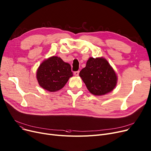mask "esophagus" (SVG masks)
<instances>
[{"label": "esophagus", "instance_id": "obj_1", "mask_svg": "<svg viewBox=\"0 0 151 151\" xmlns=\"http://www.w3.org/2000/svg\"><path fill=\"white\" fill-rule=\"evenodd\" d=\"M79 73H80V71H74V75L75 76H78L79 75Z\"/></svg>", "mask_w": 151, "mask_h": 151}]
</instances>
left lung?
Wrapping results in <instances>:
<instances>
[{"label": "left lung", "mask_w": 151, "mask_h": 151, "mask_svg": "<svg viewBox=\"0 0 151 151\" xmlns=\"http://www.w3.org/2000/svg\"><path fill=\"white\" fill-rule=\"evenodd\" d=\"M89 91L95 96H102L112 91L117 83V76L108 62L103 58H90L86 67L80 72Z\"/></svg>", "instance_id": "8db88e82"}]
</instances>
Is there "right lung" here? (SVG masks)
Here are the masks:
<instances>
[{
	"mask_svg": "<svg viewBox=\"0 0 151 151\" xmlns=\"http://www.w3.org/2000/svg\"><path fill=\"white\" fill-rule=\"evenodd\" d=\"M72 76L70 65L57 56L43 61L37 71L40 86L50 92L61 89Z\"/></svg>",
	"mask_w": 151,
	"mask_h": 151,
	"instance_id": "1",
	"label": "right lung"
}]
</instances>
